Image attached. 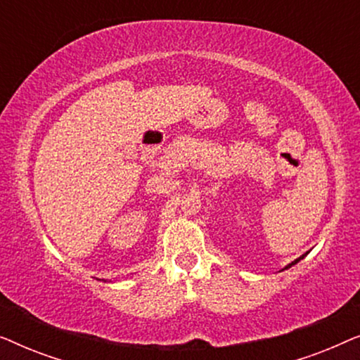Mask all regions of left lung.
Instances as JSON below:
<instances>
[{
	"instance_id": "8db88e82",
	"label": "left lung",
	"mask_w": 360,
	"mask_h": 360,
	"mask_svg": "<svg viewBox=\"0 0 360 360\" xmlns=\"http://www.w3.org/2000/svg\"><path fill=\"white\" fill-rule=\"evenodd\" d=\"M307 255H308V252H304L303 255H300V257L298 259H295L293 260V262L292 264H288V265H285V267L282 269V270H287V269H290V267H292V265H295V264H298L300 262V260H302V259H304V257H307Z\"/></svg>"
}]
</instances>
